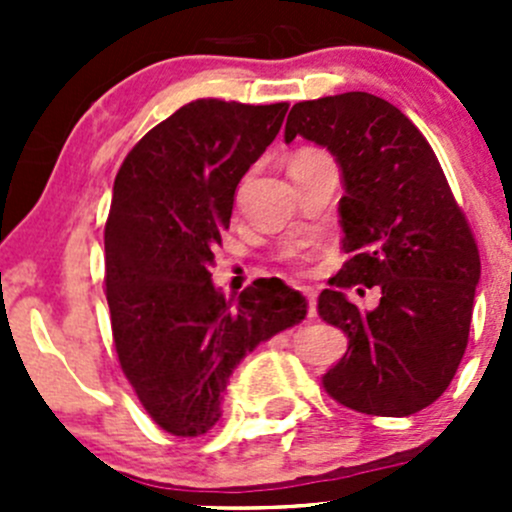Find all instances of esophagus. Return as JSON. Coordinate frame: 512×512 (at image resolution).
Masks as SVG:
<instances>
[{"mask_svg":"<svg viewBox=\"0 0 512 512\" xmlns=\"http://www.w3.org/2000/svg\"><path fill=\"white\" fill-rule=\"evenodd\" d=\"M304 299H307V314L309 317H317V292L312 287H302Z\"/></svg>","mask_w":512,"mask_h":512,"instance_id":"1","label":"esophagus"}]
</instances>
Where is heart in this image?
<instances>
[{
    "label": "heart",
    "instance_id": "heart-1",
    "mask_svg": "<svg viewBox=\"0 0 512 512\" xmlns=\"http://www.w3.org/2000/svg\"><path fill=\"white\" fill-rule=\"evenodd\" d=\"M309 153H314V151H302V153H297V156H294V158H299V156H309ZM292 158V160H294Z\"/></svg>",
    "mask_w": 512,
    "mask_h": 512
}]
</instances>
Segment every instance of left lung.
<instances>
[{
    "mask_svg": "<svg viewBox=\"0 0 512 512\" xmlns=\"http://www.w3.org/2000/svg\"><path fill=\"white\" fill-rule=\"evenodd\" d=\"M324 146L342 168V250L349 260L319 294V317L342 329L347 354L322 376L324 391L371 416H411L456 376L468 344L480 255L436 153L384 98L349 91L294 103L285 141ZM382 289L371 313L342 288Z\"/></svg>",
    "mask_w": 512,
    "mask_h": 512,
    "instance_id": "obj_1",
    "label": "left lung"
}]
</instances>
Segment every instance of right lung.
<instances>
[{
	"mask_svg": "<svg viewBox=\"0 0 512 512\" xmlns=\"http://www.w3.org/2000/svg\"><path fill=\"white\" fill-rule=\"evenodd\" d=\"M287 108L185 103L133 146L113 183V344L141 406L173 436L208 433L245 354L307 317V299L277 277L255 280L227 302L210 275L237 183L275 141Z\"/></svg>",
	"mask_w": 512,
	"mask_h": 512,
	"instance_id": "1",
	"label": "right lung"
}]
</instances>
